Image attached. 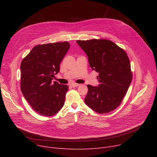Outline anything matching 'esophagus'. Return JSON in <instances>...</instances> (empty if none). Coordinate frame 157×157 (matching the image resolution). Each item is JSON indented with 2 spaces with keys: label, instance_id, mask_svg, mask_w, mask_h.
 Listing matches in <instances>:
<instances>
[{
  "label": "esophagus",
  "instance_id": "obj_1",
  "mask_svg": "<svg viewBox=\"0 0 157 157\" xmlns=\"http://www.w3.org/2000/svg\"><path fill=\"white\" fill-rule=\"evenodd\" d=\"M80 85L79 84H77V83H72L71 85V86L72 87V88H75V87H77L78 86H79Z\"/></svg>",
  "mask_w": 157,
  "mask_h": 157
}]
</instances>
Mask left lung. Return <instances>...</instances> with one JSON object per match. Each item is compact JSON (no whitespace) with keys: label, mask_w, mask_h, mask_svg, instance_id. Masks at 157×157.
Segmentation results:
<instances>
[{"label":"left lung","mask_w":157,"mask_h":157,"mask_svg":"<svg viewBox=\"0 0 157 157\" xmlns=\"http://www.w3.org/2000/svg\"><path fill=\"white\" fill-rule=\"evenodd\" d=\"M88 57L90 66L98 72L99 85H88L85 102L98 113H109L121 103L132 79L130 63L124 49L108 39L76 40Z\"/></svg>","instance_id":"left-lung-1"}]
</instances>
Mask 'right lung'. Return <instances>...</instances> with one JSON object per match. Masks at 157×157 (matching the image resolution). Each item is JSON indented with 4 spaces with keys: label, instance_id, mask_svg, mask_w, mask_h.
Here are the masks:
<instances>
[{
    "label": "right lung",
    "instance_id": "add662e5",
    "mask_svg": "<svg viewBox=\"0 0 157 157\" xmlns=\"http://www.w3.org/2000/svg\"><path fill=\"white\" fill-rule=\"evenodd\" d=\"M69 48L67 41L38 44L21 61V92L32 108L43 116L55 115L64 104L68 86L52 81Z\"/></svg>",
    "mask_w": 157,
    "mask_h": 157
}]
</instances>
